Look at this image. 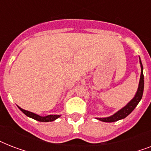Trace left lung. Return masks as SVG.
<instances>
[{
    "label": "left lung",
    "instance_id": "obj_1",
    "mask_svg": "<svg viewBox=\"0 0 151 151\" xmlns=\"http://www.w3.org/2000/svg\"><path fill=\"white\" fill-rule=\"evenodd\" d=\"M139 63H140L141 67V74H140V79H139V86L137 92H136V95L131 100L129 101V103H127L126 105L124 106V107H122L121 110L114 114L113 115L110 117H96L97 120H99L101 122H114L119 120L124 119V117H126L128 115L131 114L136 106L138 105L139 101L142 99L143 93V88H144V76H143V67L141 63V59L139 58Z\"/></svg>",
    "mask_w": 151,
    "mask_h": 151
}]
</instances>
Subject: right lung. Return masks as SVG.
Returning <instances> with one entry per match:
<instances>
[{"label": "right lung", "instance_id": "add662e5", "mask_svg": "<svg viewBox=\"0 0 151 151\" xmlns=\"http://www.w3.org/2000/svg\"><path fill=\"white\" fill-rule=\"evenodd\" d=\"M19 109L21 111H22L25 115H27V117H31L33 119L37 120L38 122H53L55 120H56L57 118H59L61 115H58V114H50L48 115V116H45V117H42V116H40L38 114H36L33 112H30V111H28V110H23L19 106H18Z\"/></svg>", "mask_w": 151, "mask_h": 151}]
</instances>
